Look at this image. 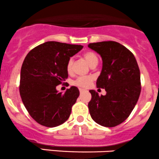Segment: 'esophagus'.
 <instances>
[{
  "instance_id": "esophagus-1",
  "label": "esophagus",
  "mask_w": 159,
  "mask_h": 159,
  "mask_svg": "<svg viewBox=\"0 0 159 159\" xmlns=\"http://www.w3.org/2000/svg\"><path fill=\"white\" fill-rule=\"evenodd\" d=\"M85 89H79V92H81H81H85Z\"/></svg>"
}]
</instances>
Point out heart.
Returning <instances> with one entry per match:
<instances>
[{"label": "heart", "mask_w": 159, "mask_h": 159, "mask_svg": "<svg viewBox=\"0 0 159 159\" xmlns=\"http://www.w3.org/2000/svg\"><path fill=\"white\" fill-rule=\"evenodd\" d=\"M84 58L87 61L88 64L90 65V67H92L94 65H97L98 62V55L92 51H87L84 53ZM73 67V59L70 58L69 59L68 62L67 64V70L68 72H70L72 70ZM92 81V78L91 77H80L77 78L75 81L74 84L76 85L79 86L81 88H87L91 84Z\"/></svg>", "instance_id": "1"}]
</instances>
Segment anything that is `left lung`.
Returning a JSON list of instances; mask_svg holds the SVG:
<instances>
[{"instance_id": "left-lung-1", "label": "left lung", "mask_w": 159, "mask_h": 159, "mask_svg": "<svg viewBox=\"0 0 159 159\" xmlns=\"http://www.w3.org/2000/svg\"><path fill=\"white\" fill-rule=\"evenodd\" d=\"M89 47L102 60L96 86L106 92L99 96L95 90L89 91V112L99 125L116 127L130 116L139 98L141 88L138 63L128 49L114 41L94 43Z\"/></svg>"}]
</instances>
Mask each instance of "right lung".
Masks as SVG:
<instances>
[{
  "label": "right lung",
  "mask_w": 159,
  "mask_h": 159,
  "mask_svg": "<svg viewBox=\"0 0 159 159\" xmlns=\"http://www.w3.org/2000/svg\"><path fill=\"white\" fill-rule=\"evenodd\" d=\"M82 48L81 45L50 41L32 49L25 58L20 95L29 115L38 124L57 127L70 116L79 90L71 86L62 93L56 88L68 77L67 64L70 57Z\"/></svg>",
  "instance_id": "obj_1"
}]
</instances>
